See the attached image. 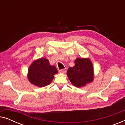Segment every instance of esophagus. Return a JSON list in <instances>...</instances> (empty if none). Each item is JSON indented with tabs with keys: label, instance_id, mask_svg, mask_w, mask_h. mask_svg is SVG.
Masks as SVG:
<instances>
[{
	"label": "esophagus",
	"instance_id": "1",
	"mask_svg": "<svg viewBox=\"0 0 125 125\" xmlns=\"http://www.w3.org/2000/svg\"><path fill=\"white\" fill-rule=\"evenodd\" d=\"M59 72H60V73H65L66 72V68H65V69L60 70Z\"/></svg>",
	"mask_w": 125,
	"mask_h": 125
}]
</instances>
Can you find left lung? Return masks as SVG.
Segmentation results:
<instances>
[{
    "mask_svg": "<svg viewBox=\"0 0 125 125\" xmlns=\"http://www.w3.org/2000/svg\"><path fill=\"white\" fill-rule=\"evenodd\" d=\"M74 63L75 65L67 71L68 78L74 86L81 88L93 81L94 69L89 59L77 58Z\"/></svg>",
    "mask_w": 125,
    "mask_h": 125,
    "instance_id": "1",
    "label": "left lung"
}]
</instances>
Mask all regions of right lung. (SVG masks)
Segmentation results:
<instances>
[{
  "label": "right lung",
  "instance_id": "obj_1",
  "mask_svg": "<svg viewBox=\"0 0 125 125\" xmlns=\"http://www.w3.org/2000/svg\"><path fill=\"white\" fill-rule=\"evenodd\" d=\"M57 73L56 66L51 65L45 58H41L34 61L30 66L28 78L33 85L44 87L52 83L54 75Z\"/></svg>",
  "mask_w": 125,
  "mask_h": 125
}]
</instances>
